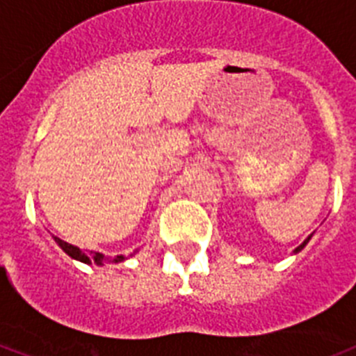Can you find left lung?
<instances>
[{
  "label": "left lung",
  "mask_w": 356,
  "mask_h": 356,
  "mask_svg": "<svg viewBox=\"0 0 356 356\" xmlns=\"http://www.w3.org/2000/svg\"><path fill=\"white\" fill-rule=\"evenodd\" d=\"M309 238H312V235H309V237H307V238H306V241H304V243H302V244H300V246H298V248H297V250H295V252H300V250H302V248H304V246H306V244H307V243H309Z\"/></svg>",
  "instance_id": "8db88e82"
}]
</instances>
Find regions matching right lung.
<instances>
[{
    "label": "right lung",
    "mask_w": 356,
    "mask_h": 356,
    "mask_svg": "<svg viewBox=\"0 0 356 356\" xmlns=\"http://www.w3.org/2000/svg\"><path fill=\"white\" fill-rule=\"evenodd\" d=\"M54 241H56V243H58L59 246L63 248V252L68 253L72 259H77V261L86 262V264H90V262H94V264H103V262H121V261H124V255H118V257H113V259H112V257H104L103 253H99V252L83 253L79 248L74 246V244L65 243V241H61L59 237H54Z\"/></svg>",
    "instance_id": "obj_1"
}]
</instances>
